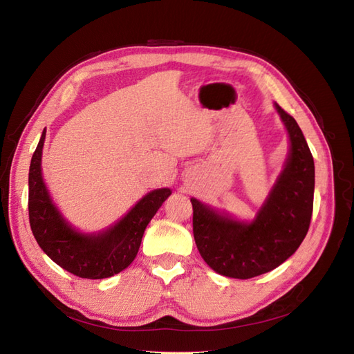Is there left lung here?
<instances>
[{
	"label": "left lung",
	"instance_id": "left-lung-1",
	"mask_svg": "<svg viewBox=\"0 0 354 354\" xmlns=\"http://www.w3.org/2000/svg\"><path fill=\"white\" fill-rule=\"evenodd\" d=\"M289 136L285 168L255 220L243 223L192 198L194 236L199 254L214 272L251 279L288 260L301 245L313 212L315 162L294 118L274 103Z\"/></svg>",
	"mask_w": 354,
	"mask_h": 354
}]
</instances>
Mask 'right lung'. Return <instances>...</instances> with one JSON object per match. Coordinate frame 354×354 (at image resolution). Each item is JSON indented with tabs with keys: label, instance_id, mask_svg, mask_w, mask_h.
Listing matches in <instances>:
<instances>
[{
	"label": "right lung",
	"instance_id": "add662e5",
	"mask_svg": "<svg viewBox=\"0 0 354 354\" xmlns=\"http://www.w3.org/2000/svg\"><path fill=\"white\" fill-rule=\"evenodd\" d=\"M44 140L46 130L30 159L28 201L30 229L41 250L62 269L84 279H104L122 272L136 259L146 226L171 190H152L115 226L97 234H84L62 217L48 195L41 174Z\"/></svg>",
	"mask_w": 354,
	"mask_h": 354
}]
</instances>
